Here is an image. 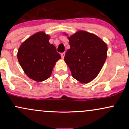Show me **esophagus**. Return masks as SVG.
Wrapping results in <instances>:
<instances>
[{
  "mask_svg": "<svg viewBox=\"0 0 129 129\" xmlns=\"http://www.w3.org/2000/svg\"><path fill=\"white\" fill-rule=\"evenodd\" d=\"M65 54H66V53L63 52V53H62L61 54H60V56H61V57L62 59L64 58V56H65Z\"/></svg>",
  "mask_w": 129,
  "mask_h": 129,
  "instance_id": "obj_1",
  "label": "esophagus"
}]
</instances>
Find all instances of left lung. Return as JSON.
<instances>
[{
  "label": "left lung",
  "mask_w": 129,
  "mask_h": 129,
  "mask_svg": "<svg viewBox=\"0 0 129 129\" xmlns=\"http://www.w3.org/2000/svg\"><path fill=\"white\" fill-rule=\"evenodd\" d=\"M70 48L64 60L72 76L81 83H88L98 76L107 58V46L93 34L79 31L69 37Z\"/></svg>",
  "instance_id": "8db88e82"
}]
</instances>
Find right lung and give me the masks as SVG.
I'll use <instances>...</instances> for the list:
<instances>
[{"label": "right lung", "mask_w": 129, "mask_h": 129, "mask_svg": "<svg viewBox=\"0 0 129 129\" xmlns=\"http://www.w3.org/2000/svg\"><path fill=\"white\" fill-rule=\"evenodd\" d=\"M50 37L39 32L29 37L19 47L17 59L24 72L31 79L41 82L51 75L56 62L60 59Z\"/></svg>", "instance_id": "add662e5"}]
</instances>
